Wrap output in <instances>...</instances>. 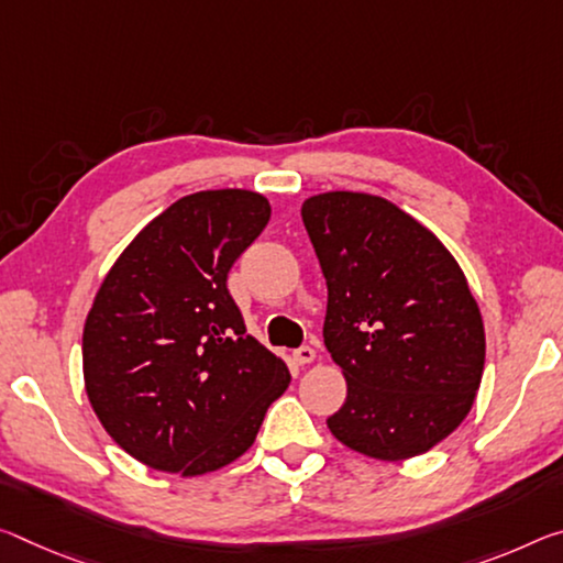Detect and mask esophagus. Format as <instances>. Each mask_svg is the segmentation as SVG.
<instances>
[{
    "label": "esophagus",
    "instance_id": "obj_1",
    "mask_svg": "<svg viewBox=\"0 0 563 563\" xmlns=\"http://www.w3.org/2000/svg\"><path fill=\"white\" fill-rule=\"evenodd\" d=\"M292 361H296L298 365H308L316 361V351L310 345H300L298 351H292Z\"/></svg>",
    "mask_w": 563,
    "mask_h": 563
}]
</instances>
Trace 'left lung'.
<instances>
[{
  "mask_svg": "<svg viewBox=\"0 0 563 563\" xmlns=\"http://www.w3.org/2000/svg\"><path fill=\"white\" fill-rule=\"evenodd\" d=\"M328 285L323 341L347 396L328 418L347 449L406 461L451 435L486 361L476 298L456 257L386 198L333 190L302 202Z\"/></svg>",
  "mask_w": 563,
  "mask_h": 563,
  "instance_id": "1",
  "label": "left lung"
}]
</instances>
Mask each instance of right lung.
<instances>
[{"label":"right lung","mask_w":563,"mask_h":563,"mask_svg":"<svg viewBox=\"0 0 563 563\" xmlns=\"http://www.w3.org/2000/svg\"><path fill=\"white\" fill-rule=\"evenodd\" d=\"M253 190L185 195L107 271L82 333L85 390L112 441L180 476L218 471L253 445L288 365L245 330L228 273L263 233Z\"/></svg>","instance_id":"obj_1"}]
</instances>
